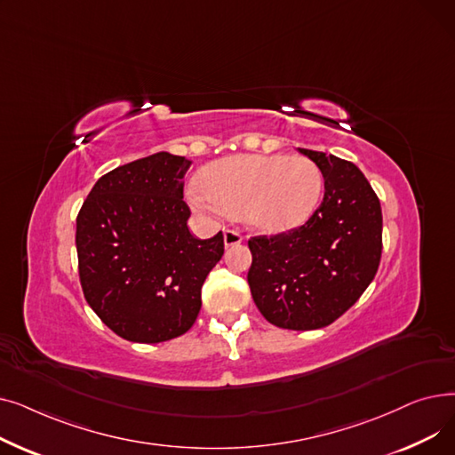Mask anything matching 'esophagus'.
Here are the masks:
<instances>
[{"instance_id":"esophagus-1","label":"esophagus","mask_w":455,"mask_h":455,"mask_svg":"<svg viewBox=\"0 0 455 455\" xmlns=\"http://www.w3.org/2000/svg\"><path fill=\"white\" fill-rule=\"evenodd\" d=\"M223 242H225V247H232V245H240L243 242V237L240 235V232L227 228L223 232Z\"/></svg>"}]
</instances>
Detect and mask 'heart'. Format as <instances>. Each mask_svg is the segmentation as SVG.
Listing matches in <instances>:
<instances>
[{
	"label": "heart",
	"mask_w": 455,
	"mask_h": 455,
	"mask_svg": "<svg viewBox=\"0 0 455 455\" xmlns=\"http://www.w3.org/2000/svg\"><path fill=\"white\" fill-rule=\"evenodd\" d=\"M323 172L306 156L240 155L210 164L203 180H191V208L212 215H235L264 234L304 225L323 196Z\"/></svg>",
	"instance_id": "obj_1"
}]
</instances>
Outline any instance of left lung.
<instances>
[{"label": "left lung", "mask_w": 455, "mask_h": 455, "mask_svg": "<svg viewBox=\"0 0 455 455\" xmlns=\"http://www.w3.org/2000/svg\"><path fill=\"white\" fill-rule=\"evenodd\" d=\"M299 151L323 172V203L297 230L252 237L247 280L271 324L315 330L341 317L372 282L381 256V206L357 165Z\"/></svg>", "instance_id": "obj_1"}]
</instances>
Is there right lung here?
Returning a JSON list of instances; mask_svg holds the SVG:
<instances>
[{
    "label": "right lung",
    "mask_w": 455,
    "mask_h": 455,
    "mask_svg": "<svg viewBox=\"0 0 455 455\" xmlns=\"http://www.w3.org/2000/svg\"><path fill=\"white\" fill-rule=\"evenodd\" d=\"M189 165L165 151L119 165L93 184L77 215L84 299L127 341L162 343L188 331L225 252L221 232L197 240L188 228Z\"/></svg>",
    "instance_id": "add662e5"
}]
</instances>
